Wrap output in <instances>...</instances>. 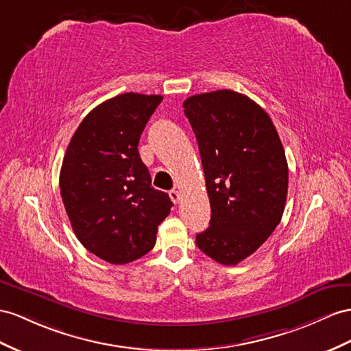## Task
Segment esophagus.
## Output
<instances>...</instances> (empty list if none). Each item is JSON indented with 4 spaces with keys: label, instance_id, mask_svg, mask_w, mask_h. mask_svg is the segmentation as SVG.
<instances>
[{
    "label": "esophagus",
    "instance_id": "esophagus-1",
    "mask_svg": "<svg viewBox=\"0 0 351 351\" xmlns=\"http://www.w3.org/2000/svg\"><path fill=\"white\" fill-rule=\"evenodd\" d=\"M169 197H170V200H172L173 203H178L179 200H181V193H179L178 190H170L169 191Z\"/></svg>",
    "mask_w": 351,
    "mask_h": 351
}]
</instances>
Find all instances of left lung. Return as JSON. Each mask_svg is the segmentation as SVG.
Masks as SVG:
<instances>
[{
  "instance_id": "8db88e82",
  "label": "left lung",
  "mask_w": 351,
  "mask_h": 351,
  "mask_svg": "<svg viewBox=\"0 0 351 351\" xmlns=\"http://www.w3.org/2000/svg\"><path fill=\"white\" fill-rule=\"evenodd\" d=\"M199 143L212 217L197 234L204 255L236 265L271 236L285 210L287 161L269 115L232 90L184 102Z\"/></svg>"
}]
</instances>
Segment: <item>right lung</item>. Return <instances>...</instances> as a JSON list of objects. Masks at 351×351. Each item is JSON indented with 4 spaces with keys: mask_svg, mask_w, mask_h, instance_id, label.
I'll return each instance as SVG.
<instances>
[{
    "mask_svg": "<svg viewBox=\"0 0 351 351\" xmlns=\"http://www.w3.org/2000/svg\"><path fill=\"white\" fill-rule=\"evenodd\" d=\"M163 96L123 93L80 123L62 161L59 185L82 245L110 264H128L154 247L170 213L169 195L151 186L139 138Z\"/></svg>",
    "mask_w": 351,
    "mask_h": 351,
    "instance_id": "right-lung-1",
    "label": "right lung"
}]
</instances>
